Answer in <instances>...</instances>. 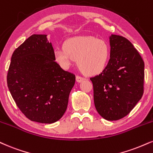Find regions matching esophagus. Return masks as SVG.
Here are the masks:
<instances>
[{
	"label": "esophagus",
	"instance_id": "34e87169",
	"mask_svg": "<svg viewBox=\"0 0 153 153\" xmlns=\"http://www.w3.org/2000/svg\"><path fill=\"white\" fill-rule=\"evenodd\" d=\"M85 80V78H82V77H81V76H79V75H77L76 76V81L78 82H82V80Z\"/></svg>",
	"mask_w": 153,
	"mask_h": 153
}]
</instances>
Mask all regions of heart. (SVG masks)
Masks as SVG:
<instances>
[{"label": "heart", "instance_id": "heart-1", "mask_svg": "<svg viewBox=\"0 0 153 153\" xmlns=\"http://www.w3.org/2000/svg\"><path fill=\"white\" fill-rule=\"evenodd\" d=\"M110 56L108 44L93 36L74 37L64 43L63 48L54 51L56 61L63 68H68L75 60L82 73L95 75L102 73L108 65Z\"/></svg>", "mask_w": 153, "mask_h": 153}]
</instances>
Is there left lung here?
<instances>
[{"label": "left lung", "mask_w": 153, "mask_h": 153, "mask_svg": "<svg viewBox=\"0 0 153 153\" xmlns=\"http://www.w3.org/2000/svg\"><path fill=\"white\" fill-rule=\"evenodd\" d=\"M110 45L108 65L91 80L97 113L107 120H117L128 115L143 96L145 64L124 37L112 35Z\"/></svg>", "instance_id": "obj_1"}]
</instances>
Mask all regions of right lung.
<instances>
[{
	"instance_id": "add662e5",
	"label": "right lung",
	"mask_w": 153,
	"mask_h": 153,
	"mask_svg": "<svg viewBox=\"0 0 153 153\" xmlns=\"http://www.w3.org/2000/svg\"><path fill=\"white\" fill-rule=\"evenodd\" d=\"M75 76L55 62L46 35H32L14 51L7 84L22 113L31 121L53 123L67 109Z\"/></svg>"
}]
</instances>
